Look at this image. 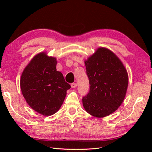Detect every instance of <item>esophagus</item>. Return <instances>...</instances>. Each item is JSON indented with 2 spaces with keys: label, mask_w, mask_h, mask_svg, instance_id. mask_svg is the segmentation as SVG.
<instances>
[{
  "label": "esophagus",
  "mask_w": 152,
  "mask_h": 152,
  "mask_svg": "<svg viewBox=\"0 0 152 152\" xmlns=\"http://www.w3.org/2000/svg\"><path fill=\"white\" fill-rule=\"evenodd\" d=\"M76 86H77L76 83H72V84H71V87H72V88H76Z\"/></svg>",
  "instance_id": "obj_1"
}]
</instances>
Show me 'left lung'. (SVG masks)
Returning a JSON list of instances; mask_svg holds the SVG:
<instances>
[{
	"label": "left lung",
	"instance_id": "1",
	"mask_svg": "<svg viewBox=\"0 0 152 152\" xmlns=\"http://www.w3.org/2000/svg\"><path fill=\"white\" fill-rule=\"evenodd\" d=\"M89 92L82 99L85 110L95 118L117 110L125 97L129 77L119 58L106 48H98L84 61Z\"/></svg>",
	"mask_w": 152,
	"mask_h": 152
}]
</instances>
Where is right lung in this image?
<instances>
[{"instance_id":"right-lung-1","label":"right lung","mask_w":152,"mask_h":152,"mask_svg":"<svg viewBox=\"0 0 152 152\" xmlns=\"http://www.w3.org/2000/svg\"><path fill=\"white\" fill-rule=\"evenodd\" d=\"M56 57L42 51L32 58L20 78L22 95L28 105L44 116L59 110L70 86L57 71Z\"/></svg>"}]
</instances>
